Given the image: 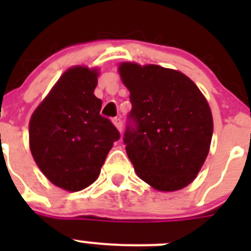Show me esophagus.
<instances>
[{"label": "esophagus", "instance_id": "obj_1", "mask_svg": "<svg viewBox=\"0 0 251 251\" xmlns=\"http://www.w3.org/2000/svg\"><path fill=\"white\" fill-rule=\"evenodd\" d=\"M113 124L115 125V127L121 132V130H123V121H121V119L120 118L113 119Z\"/></svg>", "mask_w": 251, "mask_h": 251}]
</instances>
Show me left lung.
I'll use <instances>...</instances> for the list:
<instances>
[{
	"label": "left lung",
	"instance_id": "1",
	"mask_svg": "<svg viewBox=\"0 0 251 251\" xmlns=\"http://www.w3.org/2000/svg\"><path fill=\"white\" fill-rule=\"evenodd\" d=\"M132 109L124 135L136 174L161 192L188 186L211 143V110L198 86L177 70L136 63L119 65Z\"/></svg>",
	"mask_w": 251,
	"mask_h": 251
}]
</instances>
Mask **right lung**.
Returning <instances> with one entry per match:
<instances>
[{
	"instance_id": "obj_1",
	"label": "right lung",
	"mask_w": 251,
	"mask_h": 251,
	"mask_svg": "<svg viewBox=\"0 0 251 251\" xmlns=\"http://www.w3.org/2000/svg\"><path fill=\"white\" fill-rule=\"evenodd\" d=\"M97 77L96 69H68L30 119L34 160L53 184L65 191L92 184L120 138L109 119L100 115L102 100L93 95Z\"/></svg>"
}]
</instances>
